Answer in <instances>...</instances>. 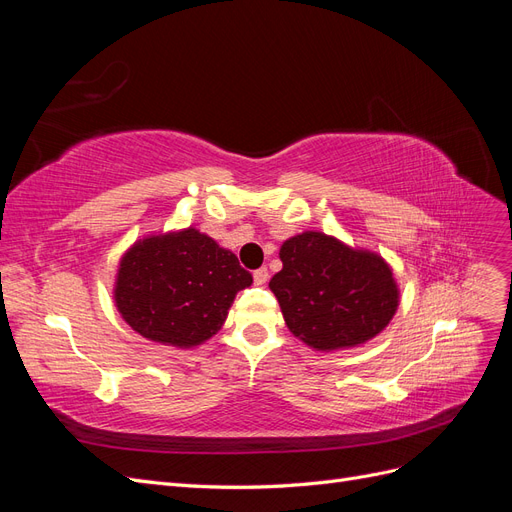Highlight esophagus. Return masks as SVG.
I'll return each instance as SVG.
<instances>
[{"label":"esophagus","mask_w":512,"mask_h":512,"mask_svg":"<svg viewBox=\"0 0 512 512\" xmlns=\"http://www.w3.org/2000/svg\"><path fill=\"white\" fill-rule=\"evenodd\" d=\"M267 280H269V271H267L265 267H260V269L254 271V282H256L258 286H265Z\"/></svg>","instance_id":"obj_1"}]
</instances>
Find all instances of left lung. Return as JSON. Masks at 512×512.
<instances>
[{
	"instance_id": "obj_1",
	"label": "left lung",
	"mask_w": 512,
	"mask_h": 512,
	"mask_svg": "<svg viewBox=\"0 0 512 512\" xmlns=\"http://www.w3.org/2000/svg\"><path fill=\"white\" fill-rule=\"evenodd\" d=\"M282 271L269 282L288 331L318 352L363 346L378 337L399 307L393 267L374 250L320 230L280 247Z\"/></svg>"
}]
</instances>
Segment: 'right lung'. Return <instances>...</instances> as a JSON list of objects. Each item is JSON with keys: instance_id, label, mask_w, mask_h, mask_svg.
I'll return each instance as SVG.
<instances>
[{"instance_id": "right-lung-1", "label": "right lung", "mask_w": 512, "mask_h": 512, "mask_svg": "<svg viewBox=\"0 0 512 512\" xmlns=\"http://www.w3.org/2000/svg\"><path fill=\"white\" fill-rule=\"evenodd\" d=\"M252 282L235 254L188 226L136 239L119 258L113 301L138 335L190 350L222 329L237 292Z\"/></svg>"}]
</instances>
